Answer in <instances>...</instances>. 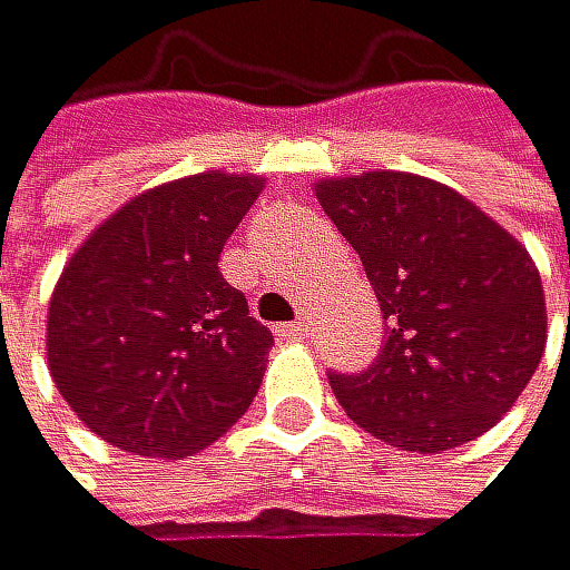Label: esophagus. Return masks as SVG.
<instances>
[{
  "label": "esophagus",
  "mask_w": 570,
  "mask_h": 570,
  "mask_svg": "<svg viewBox=\"0 0 570 570\" xmlns=\"http://www.w3.org/2000/svg\"><path fill=\"white\" fill-rule=\"evenodd\" d=\"M306 331H309L306 321H292V324H282V327H278V338H282V342H303V338H306Z\"/></svg>",
  "instance_id": "34e87169"
}]
</instances>
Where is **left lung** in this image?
I'll use <instances>...</instances> for the list:
<instances>
[{"label":"left lung","instance_id":"1","mask_svg":"<svg viewBox=\"0 0 570 570\" xmlns=\"http://www.w3.org/2000/svg\"><path fill=\"white\" fill-rule=\"evenodd\" d=\"M313 189L360 253L384 313L377 363L360 377L331 373L348 420L399 451L475 441L518 402L547 348L529 249L462 193L412 171L381 168Z\"/></svg>","mask_w":570,"mask_h":570}]
</instances>
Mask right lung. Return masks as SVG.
I'll use <instances>...</instances> for the list:
<instances>
[{"instance_id":"add662e5","label":"right lung","mask_w":570,"mask_h":570,"mask_svg":"<svg viewBox=\"0 0 570 570\" xmlns=\"http://www.w3.org/2000/svg\"><path fill=\"white\" fill-rule=\"evenodd\" d=\"M261 176L197 171L137 193L66 261L48 299V370L111 448L186 459L249 409L274 345L218 257Z\"/></svg>"}]
</instances>
